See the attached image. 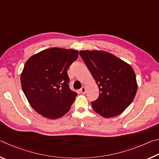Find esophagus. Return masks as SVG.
Listing matches in <instances>:
<instances>
[{"label": "esophagus", "instance_id": "34e87169", "mask_svg": "<svg viewBox=\"0 0 159 159\" xmlns=\"http://www.w3.org/2000/svg\"><path fill=\"white\" fill-rule=\"evenodd\" d=\"M80 92L83 94H85L86 93V88L85 87H82L80 89Z\"/></svg>", "mask_w": 159, "mask_h": 159}]
</instances>
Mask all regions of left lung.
I'll return each instance as SVG.
<instances>
[{"label":"left lung","instance_id":"obj_1","mask_svg":"<svg viewBox=\"0 0 159 159\" xmlns=\"http://www.w3.org/2000/svg\"><path fill=\"white\" fill-rule=\"evenodd\" d=\"M79 54L100 91L99 98L92 102L94 111L104 118L121 114L133 102L138 90L133 69L104 51L80 50Z\"/></svg>","mask_w":159,"mask_h":159}]
</instances>
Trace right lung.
<instances>
[{"instance_id":"obj_1","label":"right lung","mask_w":159,"mask_h":159,"mask_svg":"<svg viewBox=\"0 0 159 159\" xmlns=\"http://www.w3.org/2000/svg\"><path fill=\"white\" fill-rule=\"evenodd\" d=\"M79 51L51 48L32 55L21 74V85L35 111L50 119L66 114L77 93L69 88L67 69Z\"/></svg>"}]
</instances>
